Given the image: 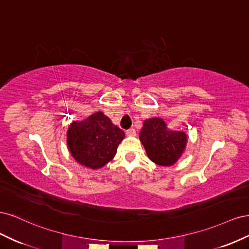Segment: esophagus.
<instances>
[{"instance_id": "1", "label": "esophagus", "mask_w": 249, "mask_h": 249, "mask_svg": "<svg viewBox=\"0 0 249 249\" xmlns=\"http://www.w3.org/2000/svg\"><path fill=\"white\" fill-rule=\"evenodd\" d=\"M125 135L126 136H135V135H136V131H135L133 127H131V129L125 131Z\"/></svg>"}]
</instances>
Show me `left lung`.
Wrapping results in <instances>:
<instances>
[{
	"mask_svg": "<svg viewBox=\"0 0 249 249\" xmlns=\"http://www.w3.org/2000/svg\"><path fill=\"white\" fill-rule=\"evenodd\" d=\"M139 138L148 158L156 164L170 166L182 156L187 136L183 132L167 130L161 118H150L143 123Z\"/></svg>",
	"mask_w": 249,
	"mask_h": 249,
	"instance_id": "left-lung-1",
	"label": "left lung"
}]
</instances>
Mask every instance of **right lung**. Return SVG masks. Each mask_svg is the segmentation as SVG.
<instances>
[{
    "instance_id": "obj_1",
    "label": "right lung",
    "mask_w": 249,
    "mask_h": 249,
    "mask_svg": "<svg viewBox=\"0 0 249 249\" xmlns=\"http://www.w3.org/2000/svg\"><path fill=\"white\" fill-rule=\"evenodd\" d=\"M124 132L113 124L103 112H96L83 122H73L67 131L71 156L86 167L97 169L114 158Z\"/></svg>"
}]
</instances>
